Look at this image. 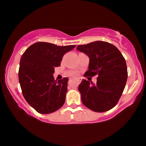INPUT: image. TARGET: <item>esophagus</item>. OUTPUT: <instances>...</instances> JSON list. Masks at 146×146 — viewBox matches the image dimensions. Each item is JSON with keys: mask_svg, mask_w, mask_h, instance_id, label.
<instances>
[{"mask_svg": "<svg viewBox=\"0 0 146 146\" xmlns=\"http://www.w3.org/2000/svg\"><path fill=\"white\" fill-rule=\"evenodd\" d=\"M75 80L76 81V82H77L78 84H80V82H81V80L80 78H76L75 79Z\"/></svg>", "mask_w": 146, "mask_h": 146, "instance_id": "esophagus-1", "label": "esophagus"}]
</instances>
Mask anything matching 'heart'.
<instances>
[{"instance_id": "obj_1", "label": "heart", "mask_w": 146, "mask_h": 146, "mask_svg": "<svg viewBox=\"0 0 146 146\" xmlns=\"http://www.w3.org/2000/svg\"><path fill=\"white\" fill-rule=\"evenodd\" d=\"M77 73H78L77 71H76V70H70L68 72V75H71V76H75L77 75Z\"/></svg>"}]
</instances>
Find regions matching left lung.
Returning <instances> with one entry per match:
<instances>
[{"label":"left lung","instance_id":"1","mask_svg":"<svg viewBox=\"0 0 146 146\" xmlns=\"http://www.w3.org/2000/svg\"><path fill=\"white\" fill-rule=\"evenodd\" d=\"M76 49L90 58L84 76L98 75L96 84L83 79L79 84L83 104L96 112H105L114 108L127 79L126 62L122 53L114 45L104 41L79 45Z\"/></svg>","mask_w":146,"mask_h":146}]
</instances>
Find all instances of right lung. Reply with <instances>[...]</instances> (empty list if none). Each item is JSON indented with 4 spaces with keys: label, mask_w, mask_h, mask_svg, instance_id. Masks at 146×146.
I'll return each instance as SVG.
<instances>
[{
    "label": "right lung",
    "mask_w": 146,
    "mask_h": 146,
    "mask_svg": "<svg viewBox=\"0 0 146 146\" xmlns=\"http://www.w3.org/2000/svg\"><path fill=\"white\" fill-rule=\"evenodd\" d=\"M76 45L58 46L38 42L22 55L19 80L24 98L41 114L55 111L64 105L69 79L55 80V68L60 66L64 54Z\"/></svg>",
    "instance_id": "right-lung-1"
}]
</instances>
